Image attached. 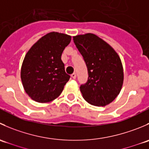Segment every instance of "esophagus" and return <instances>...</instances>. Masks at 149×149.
Returning <instances> with one entry per match:
<instances>
[{
  "label": "esophagus",
  "mask_w": 149,
  "mask_h": 149,
  "mask_svg": "<svg viewBox=\"0 0 149 149\" xmlns=\"http://www.w3.org/2000/svg\"><path fill=\"white\" fill-rule=\"evenodd\" d=\"M71 77L73 78V79H76V73H73V74L71 75Z\"/></svg>",
  "instance_id": "esophagus-1"
}]
</instances>
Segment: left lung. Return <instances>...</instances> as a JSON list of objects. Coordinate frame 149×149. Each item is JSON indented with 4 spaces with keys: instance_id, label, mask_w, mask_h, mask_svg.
I'll list each match as a JSON object with an SVG mask.
<instances>
[{
    "instance_id": "1",
    "label": "left lung",
    "mask_w": 149,
    "mask_h": 149,
    "mask_svg": "<svg viewBox=\"0 0 149 149\" xmlns=\"http://www.w3.org/2000/svg\"><path fill=\"white\" fill-rule=\"evenodd\" d=\"M73 38L88 69V81L80 86L83 98L94 106L109 104L120 94L124 80L120 56L94 34L87 33Z\"/></svg>"
}]
</instances>
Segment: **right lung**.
I'll list each match as a JSON object with an SVG mask.
<instances>
[{
    "label": "right lung",
    "instance_id": "right-lung-1",
    "mask_svg": "<svg viewBox=\"0 0 149 149\" xmlns=\"http://www.w3.org/2000/svg\"><path fill=\"white\" fill-rule=\"evenodd\" d=\"M71 37L47 33L29 49L21 68L24 88L34 101L45 103L60 96L70 76L65 71L61 55Z\"/></svg>",
    "mask_w": 149,
    "mask_h": 149
}]
</instances>
